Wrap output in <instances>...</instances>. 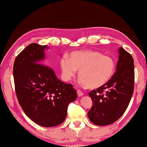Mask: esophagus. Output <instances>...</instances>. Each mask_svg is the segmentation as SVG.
<instances>
[{
  "mask_svg": "<svg viewBox=\"0 0 147 147\" xmlns=\"http://www.w3.org/2000/svg\"><path fill=\"white\" fill-rule=\"evenodd\" d=\"M77 94H78V96H82L84 95V93L80 90V89H78V90H77Z\"/></svg>",
  "mask_w": 147,
  "mask_h": 147,
  "instance_id": "esophagus-1",
  "label": "esophagus"
}]
</instances>
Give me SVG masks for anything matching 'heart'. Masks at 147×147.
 I'll list each match as a JSON object with an SVG mask.
<instances>
[{
  "mask_svg": "<svg viewBox=\"0 0 147 147\" xmlns=\"http://www.w3.org/2000/svg\"><path fill=\"white\" fill-rule=\"evenodd\" d=\"M60 67L63 78L70 80L78 70L81 82L90 89L101 88L108 83L115 73V61L94 51H75L67 58L60 59Z\"/></svg>",
  "mask_w": 147,
  "mask_h": 147,
  "instance_id": "b5f03b06",
  "label": "heart"
}]
</instances>
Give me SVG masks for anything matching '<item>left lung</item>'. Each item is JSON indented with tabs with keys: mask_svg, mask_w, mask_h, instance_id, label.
I'll return each instance as SVG.
<instances>
[{
	"mask_svg": "<svg viewBox=\"0 0 147 147\" xmlns=\"http://www.w3.org/2000/svg\"><path fill=\"white\" fill-rule=\"evenodd\" d=\"M116 71L108 83L92 90L89 95L93 106L88 115L92 123L106 126L117 121L125 112L134 89V65L131 54L119 49Z\"/></svg>",
	"mask_w": 147,
	"mask_h": 147,
	"instance_id": "obj_1",
	"label": "left lung"
}]
</instances>
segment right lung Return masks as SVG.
I'll return each instance as SVG.
<instances>
[{"instance_id": "right-lung-1", "label": "right lung", "mask_w": 147, "mask_h": 147, "mask_svg": "<svg viewBox=\"0 0 147 147\" xmlns=\"http://www.w3.org/2000/svg\"><path fill=\"white\" fill-rule=\"evenodd\" d=\"M47 45L32 43L15 59V89L20 106L34 123L43 127H53L66 118L69 103L77 94L71 84L57 78L54 71L43 63ZM42 63V64H40Z\"/></svg>"}]
</instances>
